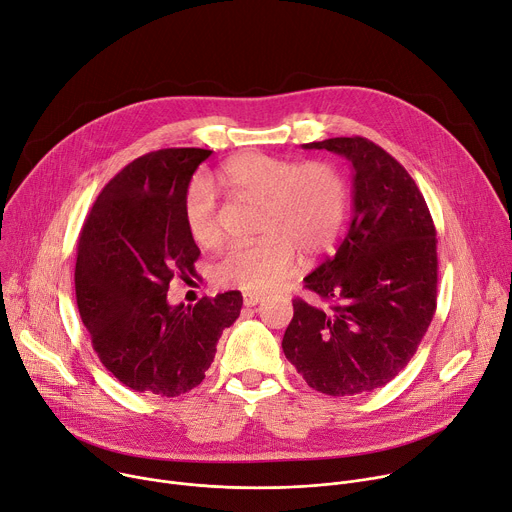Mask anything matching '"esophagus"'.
I'll return each mask as SVG.
<instances>
[{
    "label": "esophagus",
    "mask_w": 512,
    "mask_h": 512,
    "mask_svg": "<svg viewBox=\"0 0 512 512\" xmlns=\"http://www.w3.org/2000/svg\"><path fill=\"white\" fill-rule=\"evenodd\" d=\"M261 300H263V296L257 294V292H245L243 294V304L245 306H257Z\"/></svg>",
    "instance_id": "34e87169"
}]
</instances>
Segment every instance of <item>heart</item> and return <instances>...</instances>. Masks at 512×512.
<instances>
[{"label": "heart", "instance_id": "b5f03b06", "mask_svg": "<svg viewBox=\"0 0 512 512\" xmlns=\"http://www.w3.org/2000/svg\"><path fill=\"white\" fill-rule=\"evenodd\" d=\"M218 183L237 200L261 204L253 245L230 247L214 265L222 288L267 292L294 273L298 255L306 261L329 253L347 220L349 185L329 161H304L243 153L226 161ZM183 222L200 247L220 241L218 204L212 185L196 177L183 194Z\"/></svg>", "mask_w": 512, "mask_h": 512}]
</instances>
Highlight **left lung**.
Instances as JSON below:
<instances>
[{
  "label": "left lung",
  "instance_id": "1",
  "mask_svg": "<svg viewBox=\"0 0 512 512\" xmlns=\"http://www.w3.org/2000/svg\"><path fill=\"white\" fill-rule=\"evenodd\" d=\"M327 149L353 165V218L335 257L304 277L329 306L294 300L282 347L306 384L329 396L386 386L408 365L437 308V230L408 171L363 136Z\"/></svg>",
  "mask_w": 512,
  "mask_h": 512
}]
</instances>
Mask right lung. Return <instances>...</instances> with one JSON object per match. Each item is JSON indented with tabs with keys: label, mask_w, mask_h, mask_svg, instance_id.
I'll use <instances>...</instances> for the list:
<instances>
[{
	"label": "right lung",
	"mask_w": 512,
	"mask_h": 512,
	"mask_svg": "<svg viewBox=\"0 0 512 512\" xmlns=\"http://www.w3.org/2000/svg\"><path fill=\"white\" fill-rule=\"evenodd\" d=\"M212 151L161 149L128 163L91 206L77 241L75 296L110 374L134 392L173 398L196 388L216 343L241 314L237 290L171 306L200 249L183 222V194Z\"/></svg>",
	"instance_id": "obj_1"
}]
</instances>
